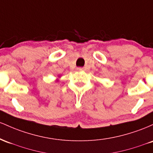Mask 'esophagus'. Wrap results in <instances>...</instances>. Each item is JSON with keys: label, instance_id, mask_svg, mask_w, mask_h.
Listing matches in <instances>:
<instances>
[{"label": "esophagus", "instance_id": "34e87169", "mask_svg": "<svg viewBox=\"0 0 153 153\" xmlns=\"http://www.w3.org/2000/svg\"><path fill=\"white\" fill-rule=\"evenodd\" d=\"M76 70L77 71H83L84 68H77Z\"/></svg>", "mask_w": 153, "mask_h": 153}]
</instances>
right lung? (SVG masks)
<instances>
[{"label":"right lung","instance_id":"right-lung-1","mask_svg":"<svg viewBox=\"0 0 153 153\" xmlns=\"http://www.w3.org/2000/svg\"><path fill=\"white\" fill-rule=\"evenodd\" d=\"M57 81H58V80H57Z\"/></svg>","mask_w":153,"mask_h":153}]
</instances>
